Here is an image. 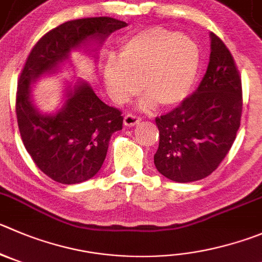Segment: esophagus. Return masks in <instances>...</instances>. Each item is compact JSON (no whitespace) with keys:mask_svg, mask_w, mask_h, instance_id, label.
Wrapping results in <instances>:
<instances>
[{"mask_svg":"<svg viewBox=\"0 0 262 262\" xmlns=\"http://www.w3.org/2000/svg\"><path fill=\"white\" fill-rule=\"evenodd\" d=\"M139 121H141V117L137 116V115L134 114H126L125 116H124V124H125L126 126H134L137 125Z\"/></svg>","mask_w":262,"mask_h":262,"instance_id":"obj_1","label":"esophagus"}]
</instances>
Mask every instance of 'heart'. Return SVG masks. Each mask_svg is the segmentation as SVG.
<instances>
[{
    "mask_svg": "<svg viewBox=\"0 0 262 262\" xmlns=\"http://www.w3.org/2000/svg\"><path fill=\"white\" fill-rule=\"evenodd\" d=\"M199 67V49L187 36L163 27H150L128 36L119 50V63L106 68V82L116 102L137 94L139 84L154 102L170 107L189 94Z\"/></svg>",
    "mask_w": 262,
    "mask_h": 262,
    "instance_id": "1",
    "label": "heart"
}]
</instances>
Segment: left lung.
Listing matches in <instances>:
<instances>
[{
  "instance_id": "1",
  "label": "left lung",
  "mask_w": 262,
  "mask_h": 262,
  "mask_svg": "<svg viewBox=\"0 0 262 262\" xmlns=\"http://www.w3.org/2000/svg\"><path fill=\"white\" fill-rule=\"evenodd\" d=\"M242 79L230 50L211 33V57L202 82L177 108L156 117L155 167L176 182L208 177L230 151L241 126Z\"/></svg>"
}]
</instances>
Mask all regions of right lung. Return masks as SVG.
Instances as JSON below:
<instances>
[{
	"instance_id": "obj_1",
	"label": "right lung",
	"mask_w": 262,
	"mask_h": 262,
	"mask_svg": "<svg viewBox=\"0 0 262 262\" xmlns=\"http://www.w3.org/2000/svg\"><path fill=\"white\" fill-rule=\"evenodd\" d=\"M126 27L123 20L98 16L66 21L42 36L32 48L18 80L16 119L24 147L41 172L64 185L94 177L107 155L110 138L123 128L121 111L102 102L88 82L79 81L67 93L55 115H42L31 99L32 81L54 72L71 49L103 42L112 32Z\"/></svg>"
}]
</instances>
